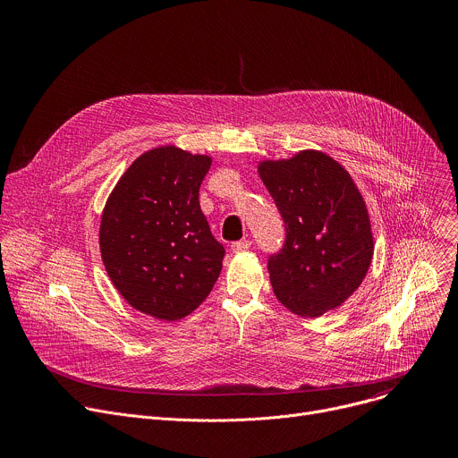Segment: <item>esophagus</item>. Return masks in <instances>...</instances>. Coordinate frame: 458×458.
<instances>
[{
  "label": "esophagus",
  "mask_w": 458,
  "mask_h": 458,
  "mask_svg": "<svg viewBox=\"0 0 458 458\" xmlns=\"http://www.w3.org/2000/svg\"><path fill=\"white\" fill-rule=\"evenodd\" d=\"M251 246V241H248V239H242V241H235V242H232L230 244V250L233 251V253H239V251H244V250H248Z\"/></svg>",
  "instance_id": "esophagus-1"
}]
</instances>
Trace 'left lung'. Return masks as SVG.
<instances>
[{
    "mask_svg": "<svg viewBox=\"0 0 458 458\" xmlns=\"http://www.w3.org/2000/svg\"><path fill=\"white\" fill-rule=\"evenodd\" d=\"M257 172L286 225L284 246L268 260L276 297L301 317L343 306L364 281L375 246L355 181L320 150L259 161Z\"/></svg>",
    "mask_w": 458,
    "mask_h": 458,
    "instance_id": "8db88e82",
    "label": "left lung"
}]
</instances>
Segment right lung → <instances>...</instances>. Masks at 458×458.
Returning a JSON list of instances; mask_svg holds the SVG:
<instances>
[{
	"mask_svg": "<svg viewBox=\"0 0 458 458\" xmlns=\"http://www.w3.org/2000/svg\"><path fill=\"white\" fill-rule=\"evenodd\" d=\"M210 156L174 145L141 154L103 208L99 250L119 295L159 320L190 315L212 292L225 248L199 207Z\"/></svg>",
	"mask_w": 458,
	"mask_h": 458,
	"instance_id": "right-lung-1",
	"label": "right lung"
}]
</instances>
